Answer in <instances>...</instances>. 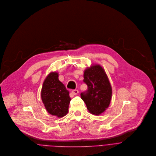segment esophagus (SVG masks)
Instances as JSON below:
<instances>
[{
  "mask_svg": "<svg viewBox=\"0 0 156 156\" xmlns=\"http://www.w3.org/2000/svg\"><path fill=\"white\" fill-rule=\"evenodd\" d=\"M72 93H73V95H77L78 93H79V91H78L77 90H73V91H72Z\"/></svg>",
  "mask_w": 156,
  "mask_h": 156,
  "instance_id": "34e87169",
  "label": "esophagus"
}]
</instances>
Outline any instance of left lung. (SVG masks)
<instances>
[{"label": "left lung", "instance_id": "left-lung-1", "mask_svg": "<svg viewBox=\"0 0 156 156\" xmlns=\"http://www.w3.org/2000/svg\"><path fill=\"white\" fill-rule=\"evenodd\" d=\"M83 77L88 89L80 93L81 98L90 112L99 115L108 108L112 96L107 75L100 65H95L85 71Z\"/></svg>", "mask_w": 156, "mask_h": 156}]
</instances>
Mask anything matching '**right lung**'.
I'll return each instance as SVG.
<instances>
[{"mask_svg": "<svg viewBox=\"0 0 156 156\" xmlns=\"http://www.w3.org/2000/svg\"><path fill=\"white\" fill-rule=\"evenodd\" d=\"M41 97L47 111L58 117L68 112L71 101L69 92L58 79V74L51 73L46 77L42 88Z\"/></svg>", "mask_w": 156, "mask_h": 156, "instance_id": "1", "label": "right lung"}]
</instances>
